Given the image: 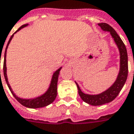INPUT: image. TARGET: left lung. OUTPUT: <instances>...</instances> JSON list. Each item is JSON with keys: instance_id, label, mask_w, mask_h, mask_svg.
<instances>
[{"instance_id": "8db88e82", "label": "left lung", "mask_w": 134, "mask_h": 134, "mask_svg": "<svg viewBox=\"0 0 134 134\" xmlns=\"http://www.w3.org/2000/svg\"><path fill=\"white\" fill-rule=\"evenodd\" d=\"M104 31L109 32L110 34L117 45L120 54V68L116 80L111 87L99 94H85L80 90V86L75 82L78 89V93L80 97L85 102L92 106H99L112 102L119 94L121 90L125 84L128 76V55L127 50L124 43L112 27L105 23L98 24Z\"/></svg>"}]
</instances>
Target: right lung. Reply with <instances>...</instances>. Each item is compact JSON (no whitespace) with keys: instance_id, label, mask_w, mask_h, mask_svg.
<instances>
[{"instance_id":"right-lung-1","label":"right lung","mask_w":134,"mask_h":134,"mask_svg":"<svg viewBox=\"0 0 134 134\" xmlns=\"http://www.w3.org/2000/svg\"><path fill=\"white\" fill-rule=\"evenodd\" d=\"M27 25H28V24H25L22 25L21 27H20L18 29L16 32H15L12 35V36L10 37V38L7 44L6 48H5V54H4V62H3V75L5 80L6 82L8 87L9 90L11 92V93L13 95L17 101L19 103H20L23 106H24L25 107L31 108V109H37V108H42L44 107H46L47 105L52 104L55 99V98L57 97V81H58V77H59V72L60 70L62 69V67L59 68L58 70H56L54 72V74L52 75V80H51V82L50 85L48 88V90L44 93L43 94L40 95L37 97L33 98V99H23V98H20L18 97H17L13 91L12 90L11 87L9 85L8 80V77H7V68H6V53H7V49L8 47L10 42L11 41L13 37L14 36L15 33H16L17 32L19 31L22 28H23L25 27H26ZM1 59V58H0ZM1 75V71H0Z\"/></svg>"}]
</instances>
